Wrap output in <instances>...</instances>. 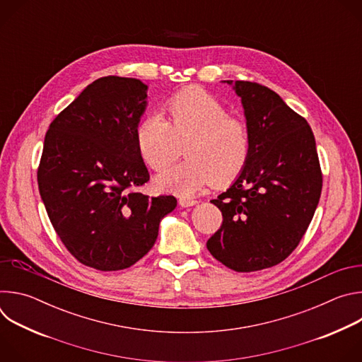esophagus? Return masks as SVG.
Wrapping results in <instances>:
<instances>
[{"mask_svg":"<svg viewBox=\"0 0 362 362\" xmlns=\"http://www.w3.org/2000/svg\"><path fill=\"white\" fill-rule=\"evenodd\" d=\"M179 204L182 206V208H190V206H194V204H197V200L182 197V199L179 200Z\"/></svg>","mask_w":362,"mask_h":362,"instance_id":"obj_1","label":"esophagus"}]
</instances>
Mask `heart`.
Wrapping results in <instances>:
<instances>
[{"mask_svg":"<svg viewBox=\"0 0 362 362\" xmlns=\"http://www.w3.org/2000/svg\"><path fill=\"white\" fill-rule=\"evenodd\" d=\"M159 115L141 119L134 129L140 159L151 170L172 165L185 144L182 163L156 177L162 192L192 196L215 183L226 186L243 172L250 156V133L211 93L189 87L173 94Z\"/></svg>","mask_w":362,"mask_h":362,"instance_id":"1","label":"heart"}]
</instances>
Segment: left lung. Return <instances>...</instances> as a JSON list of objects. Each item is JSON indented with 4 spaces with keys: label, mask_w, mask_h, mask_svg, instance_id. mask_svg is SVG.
Segmentation results:
<instances>
[{
    "label": "left lung",
    "mask_w": 362,
    "mask_h": 362,
    "mask_svg": "<svg viewBox=\"0 0 362 362\" xmlns=\"http://www.w3.org/2000/svg\"><path fill=\"white\" fill-rule=\"evenodd\" d=\"M250 133V156L233 185L214 199L221 229L208 240L215 259L236 272L275 267L311 223L322 189L314 133L271 88L232 81Z\"/></svg>",
    "instance_id": "8db88e82"
}]
</instances>
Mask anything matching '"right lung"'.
I'll return each mask as SVG.
<instances>
[{
	"instance_id": "obj_1",
	"label": "right lung",
	"mask_w": 362,
	"mask_h": 362,
	"mask_svg": "<svg viewBox=\"0 0 362 362\" xmlns=\"http://www.w3.org/2000/svg\"><path fill=\"white\" fill-rule=\"evenodd\" d=\"M147 86L107 76L88 84L49 124L37 172L47 215L67 250L97 271L130 268L153 247L175 196L148 197L134 129Z\"/></svg>"
}]
</instances>
